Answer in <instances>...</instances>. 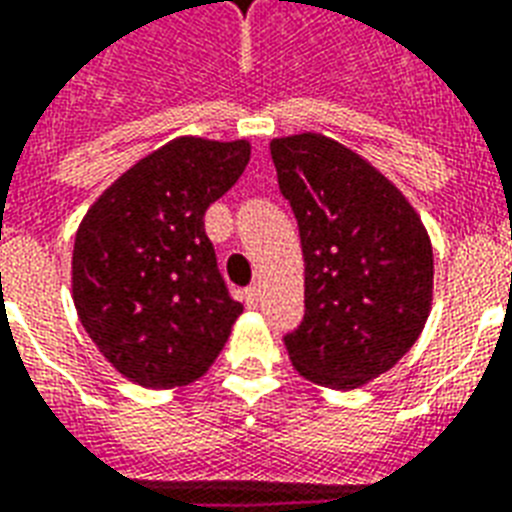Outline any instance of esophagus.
<instances>
[{
  "instance_id": "obj_1",
  "label": "esophagus",
  "mask_w": 512,
  "mask_h": 512,
  "mask_svg": "<svg viewBox=\"0 0 512 512\" xmlns=\"http://www.w3.org/2000/svg\"><path fill=\"white\" fill-rule=\"evenodd\" d=\"M244 303H247L249 308H257V303H260V290H257L255 284L244 290Z\"/></svg>"
}]
</instances>
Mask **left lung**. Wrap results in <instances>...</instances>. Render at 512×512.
I'll list each match as a JSON object with an SVG mask.
<instances>
[{"mask_svg": "<svg viewBox=\"0 0 512 512\" xmlns=\"http://www.w3.org/2000/svg\"><path fill=\"white\" fill-rule=\"evenodd\" d=\"M271 158L306 263V314L284 346L300 376L349 392L395 368L427 325V228L376 166L330 136L273 139Z\"/></svg>", "mask_w": 512, "mask_h": 512, "instance_id": "1", "label": "left lung"}]
</instances>
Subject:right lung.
I'll use <instances>...</instances> for the list:
<instances>
[{
  "instance_id": "obj_1",
  "label": "right lung",
  "mask_w": 512,
  "mask_h": 512,
  "mask_svg": "<svg viewBox=\"0 0 512 512\" xmlns=\"http://www.w3.org/2000/svg\"><path fill=\"white\" fill-rule=\"evenodd\" d=\"M249 142L179 136L117 177L77 228L72 298L112 368L147 389L201 378L244 311L228 295L206 209L239 182Z\"/></svg>"
}]
</instances>
